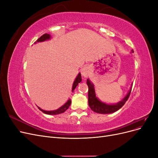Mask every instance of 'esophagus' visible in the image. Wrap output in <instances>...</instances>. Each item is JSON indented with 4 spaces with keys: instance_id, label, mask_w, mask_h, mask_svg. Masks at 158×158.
I'll return each mask as SVG.
<instances>
[{
    "instance_id": "esophagus-1",
    "label": "esophagus",
    "mask_w": 158,
    "mask_h": 158,
    "mask_svg": "<svg viewBox=\"0 0 158 158\" xmlns=\"http://www.w3.org/2000/svg\"><path fill=\"white\" fill-rule=\"evenodd\" d=\"M80 73L84 78H87L89 74V69L88 66H84V67L81 69Z\"/></svg>"
}]
</instances>
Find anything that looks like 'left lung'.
I'll return each instance as SVG.
<instances>
[{
  "mask_svg": "<svg viewBox=\"0 0 158 158\" xmlns=\"http://www.w3.org/2000/svg\"><path fill=\"white\" fill-rule=\"evenodd\" d=\"M132 51L134 52L133 51ZM87 85L88 86L89 106L93 111L98 113H101V114H109V113H112L118 111L119 109H121L124 105H125V103L128 100L129 96H130V94L131 92V89L129 90V92L125 96V98H124L121 102H118V103L113 104V105H108L100 102L99 100L97 98L96 95H95L94 85L91 83L89 79L87 80Z\"/></svg>",
  "mask_w": 158,
  "mask_h": 158,
  "instance_id": "obj_1",
  "label": "left lung"
}]
</instances>
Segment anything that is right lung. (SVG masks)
Wrapping results in <instances>:
<instances>
[{"instance_id": "add662e5", "label": "right lung", "mask_w": 158, "mask_h": 158, "mask_svg": "<svg viewBox=\"0 0 158 158\" xmlns=\"http://www.w3.org/2000/svg\"><path fill=\"white\" fill-rule=\"evenodd\" d=\"M50 37H51V36H50L49 34H47V33H45V34L41 35L39 38V39H37V41H35V43L36 42H41V41H44L47 40H49ZM81 81H82V77H81V74L79 73L78 75L77 76V77H76V78L74 80L73 85V88H72V92H73L74 89L76 88V86H77L78 84L81 82ZM70 104H71V100L69 99L68 102H66L64 105V106L60 107L59 109H56V110H55V111H45V110H43V109H40V107H38V108H39V109L40 110V111H41L43 113H44L45 114H58L63 113L64 111H66V110H67L69 109V107H70Z\"/></svg>"}]
</instances>
